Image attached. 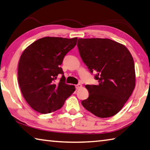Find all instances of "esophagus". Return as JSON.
<instances>
[{
    "instance_id": "obj_1",
    "label": "esophagus",
    "mask_w": 150,
    "mask_h": 150,
    "mask_svg": "<svg viewBox=\"0 0 150 150\" xmlns=\"http://www.w3.org/2000/svg\"><path fill=\"white\" fill-rule=\"evenodd\" d=\"M82 87V85L81 84V83H78V84L76 85V88L77 90H79V89H80Z\"/></svg>"
}]
</instances>
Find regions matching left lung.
<instances>
[{
	"label": "left lung",
	"instance_id": "8db88e82",
	"mask_svg": "<svg viewBox=\"0 0 150 150\" xmlns=\"http://www.w3.org/2000/svg\"><path fill=\"white\" fill-rule=\"evenodd\" d=\"M78 48L83 62L95 72L98 85H86L84 108L99 118L118 113L132 94L136 83L134 62L124 45L109 39H78Z\"/></svg>",
	"mask_w": 150,
	"mask_h": 150
}]
</instances>
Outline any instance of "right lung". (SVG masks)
Returning <instances> with one entry per match:
<instances>
[{"instance_id":"add662e5","label":"right lung","mask_w":150,"mask_h":150,"mask_svg":"<svg viewBox=\"0 0 150 150\" xmlns=\"http://www.w3.org/2000/svg\"><path fill=\"white\" fill-rule=\"evenodd\" d=\"M77 39L45 37L23 51L18 63V83L23 98L35 111L41 114L57 111L75 91L74 86L65 83L60 65ZM59 74L63 76L57 83Z\"/></svg>"}]
</instances>
